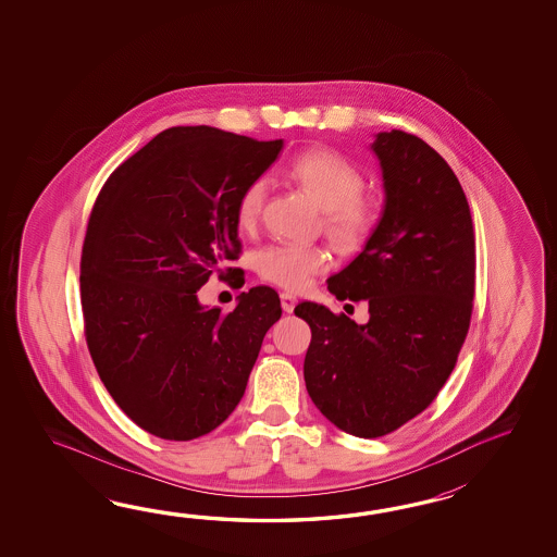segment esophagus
I'll return each instance as SVG.
<instances>
[{
  "mask_svg": "<svg viewBox=\"0 0 557 557\" xmlns=\"http://www.w3.org/2000/svg\"><path fill=\"white\" fill-rule=\"evenodd\" d=\"M281 305H283L284 312H293L296 307V296L290 293H283L281 295Z\"/></svg>",
  "mask_w": 557,
  "mask_h": 557,
  "instance_id": "1",
  "label": "esophagus"
}]
</instances>
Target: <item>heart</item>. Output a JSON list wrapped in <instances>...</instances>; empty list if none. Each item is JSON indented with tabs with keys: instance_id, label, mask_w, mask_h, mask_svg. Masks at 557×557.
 Masks as SVG:
<instances>
[{
	"instance_id": "b5f03b06",
	"label": "heart",
	"mask_w": 557,
	"mask_h": 557,
	"mask_svg": "<svg viewBox=\"0 0 557 557\" xmlns=\"http://www.w3.org/2000/svg\"><path fill=\"white\" fill-rule=\"evenodd\" d=\"M284 173L326 211V233L341 249H355L367 238L376 221V209L360 195L364 177L355 163L331 149H308L295 154L284 166ZM269 183L262 177L252 178L243 189L237 201L240 228L257 225ZM329 264L331 257L326 250L293 243L273 245L257 255V271L262 278L293 293L305 290Z\"/></svg>"
}]
</instances>
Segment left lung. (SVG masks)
I'll list each match as a JSON object with an SVG mask.
<instances>
[{"label":"left lung","instance_id":"1","mask_svg":"<svg viewBox=\"0 0 557 557\" xmlns=\"http://www.w3.org/2000/svg\"><path fill=\"white\" fill-rule=\"evenodd\" d=\"M370 149L384 187L379 225L329 278L338 300H367L370 319L295 308L312 331L308 396L358 438L391 434L436 398L470 329L475 284L472 214L450 165L404 131H382Z\"/></svg>","mask_w":557,"mask_h":557}]
</instances>
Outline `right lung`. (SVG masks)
I'll use <instances>...</instances> for the list:
<instances>
[{
  "label": "right lung",
  "mask_w": 557,
  "mask_h": 557,
  "mask_svg": "<svg viewBox=\"0 0 557 557\" xmlns=\"http://www.w3.org/2000/svg\"><path fill=\"white\" fill-rule=\"evenodd\" d=\"M283 145L173 127L117 166L95 201L79 278L85 338L107 392L153 436L187 442L221 426L283 314L271 286L240 293L231 312L197 296L211 274L237 273L238 197Z\"/></svg>",
  "instance_id": "1"
}]
</instances>
